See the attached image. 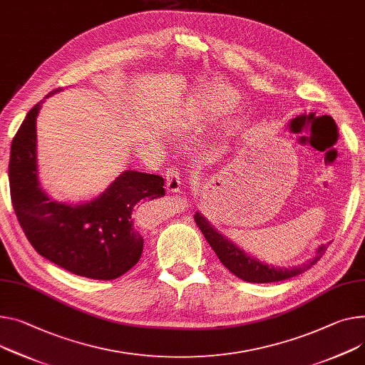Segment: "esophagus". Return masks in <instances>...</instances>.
Listing matches in <instances>:
<instances>
[{"label":"esophagus","mask_w":365,"mask_h":365,"mask_svg":"<svg viewBox=\"0 0 365 365\" xmlns=\"http://www.w3.org/2000/svg\"><path fill=\"white\" fill-rule=\"evenodd\" d=\"M182 185V178L177 168L166 171V190L168 192H178Z\"/></svg>","instance_id":"1"}]
</instances>
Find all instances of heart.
Returning <instances> with one entry per match:
<instances>
[{
  "label": "heart",
  "instance_id": "obj_1",
  "mask_svg": "<svg viewBox=\"0 0 365 365\" xmlns=\"http://www.w3.org/2000/svg\"><path fill=\"white\" fill-rule=\"evenodd\" d=\"M235 96L231 92H219L194 98L185 108V117L192 124H202L228 112L235 105Z\"/></svg>",
  "mask_w": 365,
  "mask_h": 365
}]
</instances>
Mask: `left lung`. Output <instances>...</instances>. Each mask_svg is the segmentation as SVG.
<instances>
[{
    "label": "left lung",
    "mask_w": 365,
    "mask_h": 365,
    "mask_svg": "<svg viewBox=\"0 0 365 365\" xmlns=\"http://www.w3.org/2000/svg\"><path fill=\"white\" fill-rule=\"evenodd\" d=\"M194 220L197 223V227L203 232L205 238L213 248L216 256L219 257L220 263L230 269L235 276L245 280V282L253 284H269V282H280L289 277H294L297 274L304 273L305 270L312 269L324 255L326 245H322L317 250V255L313 260L307 262L297 267H273L269 264H264L253 257H250L244 250H240L237 245H234L231 241H228L222 234H219L210 223L203 217L199 212L194 215Z\"/></svg>",
    "instance_id": "left-lung-1"
}]
</instances>
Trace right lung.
I'll return each mask as SVG.
<instances>
[{
  "label": "right lung",
  "instance_id": "1",
  "mask_svg": "<svg viewBox=\"0 0 365 365\" xmlns=\"http://www.w3.org/2000/svg\"><path fill=\"white\" fill-rule=\"evenodd\" d=\"M61 91L53 89L46 98ZM42 102L27 112L11 143L10 194L20 227L46 260L78 276L117 279L143 253V237L133 209L138 202L163 197V178L125 171L89 203L52 202L38 181L36 117Z\"/></svg>",
  "mask_w": 365,
  "mask_h": 365
}]
</instances>
